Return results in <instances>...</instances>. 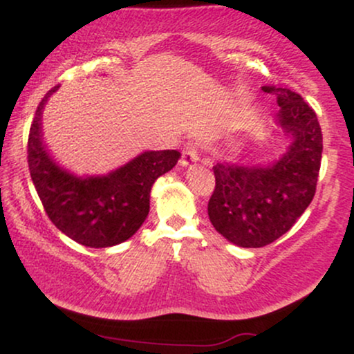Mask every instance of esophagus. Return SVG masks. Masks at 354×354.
<instances>
[{
  "instance_id": "esophagus-1",
  "label": "esophagus",
  "mask_w": 354,
  "mask_h": 354,
  "mask_svg": "<svg viewBox=\"0 0 354 354\" xmlns=\"http://www.w3.org/2000/svg\"><path fill=\"white\" fill-rule=\"evenodd\" d=\"M200 160V151H198V145L189 141V143L185 145L181 153V165L183 166H189Z\"/></svg>"
}]
</instances>
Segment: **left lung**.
Wrapping results in <instances>:
<instances>
[{
	"label": "left lung",
	"instance_id": "left-lung-1",
	"mask_svg": "<svg viewBox=\"0 0 354 354\" xmlns=\"http://www.w3.org/2000/svg\"><path fill=\"white\" fill-rule=\"evenodd\" d=\"M276 96L274 123L290 146L268 165L218 163L208 203L211 225L241 248H261L290 231L310 206L318 183L323 135L316 113L298 93L263 86Z\"/></svg>",
	"mask_w": 354,
	"mask_h": 354
}]
</instances>
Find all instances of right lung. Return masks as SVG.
I'll list each match as a JSON object with an SVG mask.
<instances>
[{
	"label": "right lung",
	"instance_id": "right-lung-1",
	"mask_svg": "<svg viewBox=\"0 0 354 354\" xmlns=\"http://www.w3.org/2000/svg\"><path fill=\"white\" fill-rule=\"evenodd\" d=\"M59 86L51 88L36 109L28 138V166L44 211L53 225L73 241L109 248L140 230L149 213L154 181L180 160V151H145L103 176H76L61 168L43 143L44 104Z\"/></svg>",
	"mask_w": 354,
	"mask_h": 354
}]
</instances>
